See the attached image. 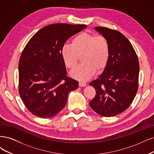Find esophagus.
<instances>
[{
    "label": "esophagus",
    "mask_w": 154,
    "mask_h": 154,
    "mask_svg": "<svg viewBox=\"0 0 154 154\" xmlns=\"http://www.w3.org/2000/svg\"><path fill=\"white\" fill-rule=\"evenodd\" d=\"M79 86L80 87H85V86H86V83L84 82H79Z\"/></svg>",
    "instance_id": "esophagus-1"
}]
</instances>
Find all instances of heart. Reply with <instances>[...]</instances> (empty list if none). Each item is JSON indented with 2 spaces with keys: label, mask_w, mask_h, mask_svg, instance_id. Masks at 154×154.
Listing matches in <instances>:
<instances>
[{
  "label": "heart",
  "mask_w": 154,
  "mask_h": 154,
  "mask_svg": "<svg viewBox=\"0 0 154 154\" xmlns=\"http://www.w3.org/2000/svg\"><path fill=\"white\" fill-rule=\"evenodd\" d=\"M61 54L66 66L72 71L77 68L81 57L82 64L72 73V76L86 81L96 70L100 72L106 68L110 55L109 43L103 35L82 32L72 38L71 45H64Z\"/></svg>",
  "instance_id": "1"
}]
</instances>
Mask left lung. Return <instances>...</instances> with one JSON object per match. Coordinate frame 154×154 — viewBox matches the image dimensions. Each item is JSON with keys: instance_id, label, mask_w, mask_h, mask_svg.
Returning a JSON list of instances; mask_svg holds the SVG:
<instances>
[{"instance_id": "1", "label": "left lung", "mask_w": 154, "mask_h": 154, "mask_svg": "<svg viewBox=\"0 0 154 154\" xmlns=\"http://www.w3.org/2000/svg\"><path fill=\"white\" fill-rule=\"evenodd\" d=\"M109 43L110 55L103 73L90 83L96 95L90 102L92 109L106 117L116 116L131 106L138 90L140 66L128 39L115 29L95 27Z\"/></svg>"}]
</instances>
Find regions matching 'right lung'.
<instances>
[{"label": "right lung", "instance_id": "obj_1", "mask_svg": "<svg viewBox=\"0 0 154 154\" xmlns=\"http://www.w3.org/2000/svg\"><path fill=\"white\" fill-rule=\"evenodd\" d=\"M86 25L54 23L38 31L28 42L18 64V92L25 106L42 118L56 116L66 106L78 81L67 77L61 54L67 39Z\"/></svg>", "mask_w": 154, "mask_h": 154}]
</instances>
